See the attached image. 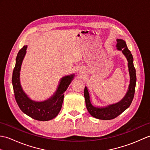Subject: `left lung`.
<instances>
[{"instance_id": "left-lung-1", "label": "left lung", "mask_w": 150, "mask_h": 150, "mask_svg": "<svg viewBox=\"0 0 150 150\" xmlns=\"http://www.w3.org/2000/svg\"><path fill=\"white\" fill-rule=\"evenodd\" d=\"M116 47L121 51L128 60V67L129 74V84L126 95L119 102L109 104L104 107L96 106L92 104L90 94L86 86L84 88V98L88 112L92 117L100 120H111L119 116L123 111L128 108L134 97L136 85V71L133 65V58L131 52L127 47L125 41L122 39H117Z\"/></svg>"}]
</instances>
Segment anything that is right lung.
<instances>
[{"label": "right lung", "mask_w": 150, "mask_h": 150, "mask_svg": "<svg viewBox=\"0 0 150 150\" xmlns=\"http://www.w3.org/2000/svg\"><path fill=\"white\" fill-rule=\"evenodd\" d=\"M27 46L19 51L16 58L13 71L12 84L15 100L22 112L37 120L47 121L54 119L60 112L64 100V92L75 77L74 74L66 75L60 79L58 86L52 97L43 101H35L28 97L22 88L20 71L24 58L26 54Z\"/></svg>", "instance_id": "right-lung-1"}]
</instances>
